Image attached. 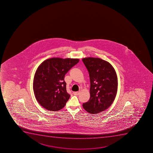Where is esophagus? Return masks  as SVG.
Here are the masks:
<instances>
[{
  "instance_id": "esophagus-1",
  "label": "esophagus",
  "mask_w": 153,
  "mask_h": 153,
  "mask_svg": "<svg viewBox=\"0 0 153 153\" xmlns=\"http://www.w3.org/2000/svg\"><path fill=\"white\" fill-rule=\"evenodd\" d=\"M79 94H80V91H78V92H73V94H74V95L78 96Z\"/></svg>"
}]
</instances>
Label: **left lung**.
Returning <instances> with one entry per match:
<instances>
[{
    "instance_id": "1",
    "label": "left lung",
    "mask_w": 153,
    "mask_h": 153,
    "mask_svg": "<svg viewBox=\"0 0 153 153\" xmlns=\"http://www.w3.org/2000/svg\"><path fill=\"white\" fill-rule=\"evenodd\" d=\"M88 70L90 80V98L83 107L90 114H98L107 109L115 100L118 78L113 67L99 58L82 59Z\"/></svg>"
}]
</instances>
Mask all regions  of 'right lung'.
<instances>
[{
    "instance_id": "obj_1",
    "label": "right lung",
    "mask_w": 153,
    "mask_h": 153,
    "mask_svg": "<svg viewBox=\"0 0 153 153\" xmlns=\"http://www.w3.org/2000/svg\"><path fill=\"white\" fill-rule=\"evenodd\" d=\"M79 61L78 59L52 58L38 66L34 77L33 88L36 100L49 111H59L70 95L67 92L65 74Z\"/></svg>"
}]
</instances>
